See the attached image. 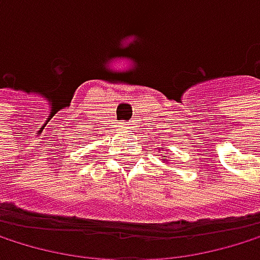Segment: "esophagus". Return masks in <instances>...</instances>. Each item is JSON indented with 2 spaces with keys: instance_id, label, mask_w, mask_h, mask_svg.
Here are the masks:
<instances>
[{
  "instance_id": "obj_1",
  "label": "esophagus",
  "mask_w": 260,
  "mask_h": 260,
  "mask_svg": "<svg viewBox=\"0 0 260 260\" xmlns=\"http://www.w3.org/2000/svg\"><path fill=\"white\" fill-rule=\"evenodd\" d=\"M126 126H127V127H136L133 121H129V123H126Z\"/></svg>"
}]
</instances>
